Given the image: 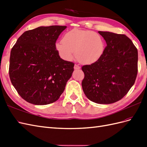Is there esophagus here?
<instances>
[{
	"instance_id": "34e87169",
	"label": "esophagus",
	"mask_w": 147,
	"mask_h": 147,
	"mask_svg": "<svg viewBox=\"0 0 147 147\" xmlns=\"http://www.w3.org/2000/svg\"><path fill=\"white\" fill-rule=\"evenodd\" d=\"M80 69V67L77 64H75V65H74V69L75 70H77V69Z\"/></svg>"
}]
</instances>
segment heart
Here are the masks:
<instances>
[{
  "instance_id": "1",
  "label": "heart",
  "mask_w": 147,
  "mask_h": 147,
  "mask_svg": "<svg viewBox=\"0 0 147 147\" xmlns=\"http://www.w3.org/2000/svg\"><path fill=\"white\" fill-rule=\"evenodd\" d=\"M56 48L64 60H72L75 51V57L80 63L90 65L101 58L105 43L98 33L75 28L64 34L63 41L56 43Z\"/></svg>"
}]
</instances>
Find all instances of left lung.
Segmentation results:
<instances>
[{
	"label": "left lung",
	"mask_w": 147,
	"mask_h": 147,
	"mask_svg": "<svg viewBox=\"0 0 147 147\" xmlns=\"http://www.w3.org/2000/svg\"><path fill=\"white\" fill-rule=\"evenodd\" d=\"M107 43L101 58L83 65L82 85L84 94L100 104L116 102L134 84L138 71V51L131 40L124 34L99 31Z\"/></svg>",
	"instance_id": "obj_1"
}]
</instances>
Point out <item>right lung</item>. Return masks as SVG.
Instances as JSON below:
<instances>
[{
	"label": "right lung",
	"instance_id": "add662e5",
	"mask_svg": "<svg viewBox=\"0 0 147 147\" xmlns=\"http://www.w3.org/2000/svg\"><path fill=\"white\" fill-rule=\"evenodd\" d=\"M67 26H40L27 30L11 48L9 75L19 95L29 103L58 100L74 72V63L61 59L56 42Z\"/></svg>",
	"mask_w": 147,
	"mask_h": 147
}]
</instances>
